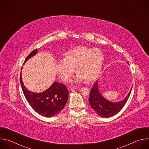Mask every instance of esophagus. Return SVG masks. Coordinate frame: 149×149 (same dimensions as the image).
<instances>
[{
    "instance_id": "34e87169",
    "label": "esophagus",
    "mask_w": 149,
    "mask_h": 149,
    "mask_svg": "<svg viewBox=\"0 0 149 149\" xmlns=\"http://www.w3.org/2000/svg\"><path fill=\"white\" fill-rule=\"evenodd\" d=\"M77 87H69L68 88V91H71V90H75V89H77Z\"/></svg>"
}]
</instances>
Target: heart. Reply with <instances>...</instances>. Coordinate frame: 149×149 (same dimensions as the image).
Masks as SVG:
<instances>
[{
	"label": "heart",
	"instance_id": "obj_1",
	"mask_svg": "<svg viewBox=\"0 0 149 149\" xmlns=\"http://www.w3.org/2000/svg\"><path fill=\"white\" fill-rule=\"evenodd\" d=\"M104 61L102 51L98 49L80 46L71 49L64 54V59L56 63V70L60 78L68 82L75 71L78 74L75 82L87 81L91 82L98 76Z\"/></svg>",
	"mask_w": 149,
	"mask_h": 149
}]
</instances>
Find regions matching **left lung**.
<instances>
[{
    "label": "left lung",
    "instance_id": "1",
    "mask_svg": "<svg viewBox=\"0 0 149 149\" xmlns=\"http://www.w3.org/2000/svg\"><path fill=\"white\" fill-rule=\"evenodd\" d=\"M127 63L129 62H127ZM132 89L128 95L123 100L113 102L105 99L101 95L98 88V81H97L94 82L91 90L88 99L89 102L92 109L95 110L98 116L102 117L109 118L117 114L123 108L126 101L129 98Z\"/></svg>",
    "mask_w": 149,
    "mask_h": 149
}]
</instances>
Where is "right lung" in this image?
I'll use <instances>...</instances> for the list:
<instances>
[{"label":"right lung","instance_id":"right-lung-1","mask_svg":"<svg viewBox=\"0 0 149 149\" xmlns=\"http://www.w3.org/2000/svg\"><path fill=\"white\" fill-rule=\"evenodd\" d=\"M35 49L26 57L24 63L38 52ZM20 82L24 94L32 108L39 114L51 117L58 114L63 108L68 99V91L64 84L57 82L44 92L35 93L29 91L24 86L21 74Z\"/></svg>","mask_w":149,"mask_h":149}]
</instances>
